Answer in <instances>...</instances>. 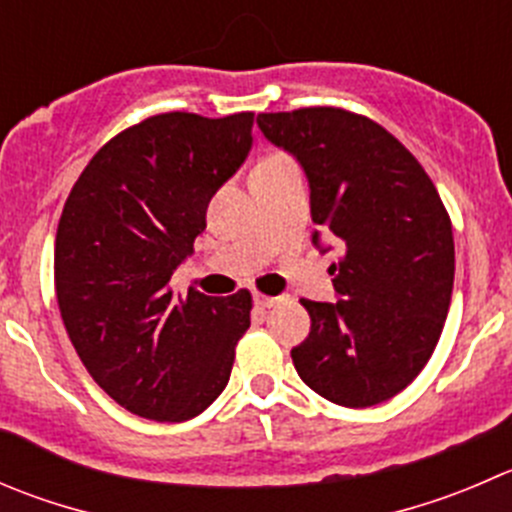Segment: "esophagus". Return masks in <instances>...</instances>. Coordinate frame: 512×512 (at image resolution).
<instances>
[{
  "label": "esophagus",
  "instance_id": "1",
  "mask_svg": "<svg viewBox=\"0 0 512 512\" xmlns=\"http://www.w3.org/2000/svg\"><path fill=\"white\" fill-rule=\"evenodd\" d=\"M280 302V297H270V295H262V292H255V305L262 307V310H270Z\"/></svg>",
  "mask_w": 512,
  "mask_h": 512
}]
</instances>
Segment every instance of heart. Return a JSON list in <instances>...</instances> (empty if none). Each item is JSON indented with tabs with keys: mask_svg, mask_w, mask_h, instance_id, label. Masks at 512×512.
<instances>
[{
	"mask_svg": "<svg viewBox=\"0 0 512 512\" xmlns=\"http://www.w3.org/2000/svg\"><path fill=\"white\" fill-rule=\"evenodd\" d=\"M285 162H292L290 157H285V155H267L265 160H260L257 162L255 167H270V165H285Z\"/></svg>",
	"mask_w": 512,
	"mask_h": 512,
	"instance_id": "obj_1",
	"label": "heart"
}]
</instances>
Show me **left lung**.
<instances>
[{
	"label": "left lung",
	"instance_id": "1",
	"mask_svg": "<svg viewBox=\"0 0 512 512\" xmlns=\"http://www.w3.org/2000/svg\"><path fill=\"white\" fill-rule=\"evenodd\" d=\"M257 124L297 157L310 182L312 222L342 242L332 265L340 300H300L312 325L292 350L297 375L342 408L390 400L428 365L448 317V210L423 165L370 117L302 107L257 114Z\"/></svg>",
	"mask_w": 512,
	"mask_h": 512
}]
</instances>
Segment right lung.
I'll return each instance as SVG.
<instances>
[{"instance_id":"right-lung-1","label":"right lung","mask_w":512,"mask_h":512,"mask_svg":"<svg viewBox=\"0 0 512 512\" xmlns=\"http://www.w3.org/2000/svg\"><path fill=\"white\" fill-rule=\"evenodd\" d=\"M252 112H165L107 142L74 182L54 240L64 327L92 380L124 410L182 423L225 390L252 295H175L172 272L207 205L252 147Z\"/></svg>"}]
</instances>
